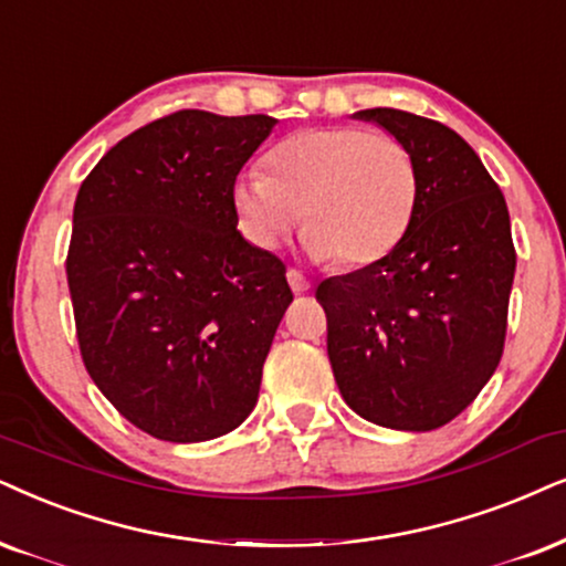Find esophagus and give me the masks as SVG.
<instances>
[{
  "label": "esophagus",
  "instance_id": "esophagus-1",
  "mask_svg": "<svg viewBox=\"0 0 566 566\" xmlns=\"http://www.w3.org/2000/svg\"><path fill=\"white\" fill-rule=\"evenodd\" d=\"M287 282H290V287H292V292H307L311 290V282H307V276L303 274V271H297V269H290L287 271Z\"/></svg>",
  "mask_w": 566,
  "mask_h": 566
}]
</instances>
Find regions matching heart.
Listing matches in <instances>:
<instances>
[{
    "label": "heart",
    "mask_w": 566,
    "mask_h": 566,
    "mask_svg": "<svg viewBox=\"0 0 566 566\" xmlns=\"http://www.w3.org/2000/svg\"><path fill=\"white\" fill-rule=\"evenodd\" d=\"M269 175L248 169L232 203L250 242L274 250L303 209L305 250L342 269L381 261L410 230L418 209V167L395 135L368 127H311L269 154Z\"/></svg>",
    "instance_id": "obj_1"
}]
</instances>
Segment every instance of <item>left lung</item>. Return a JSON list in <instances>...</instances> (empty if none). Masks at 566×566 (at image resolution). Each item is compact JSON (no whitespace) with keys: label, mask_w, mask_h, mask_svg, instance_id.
<instances>
[{"label":"left lung","mask_w":566,"mask_h":566,"mask_svg":"<svg viewBox=\"0 0 566 566\" xmlns=\"http://www.w3.org/2000/svg\"><path fill=\"white\" fill-rule=\"evenodd\" d=\"M410 148L418 209L381 261L318 284L345 402L370 423L433 431L481 395L504 353L517 253L506 200L473 148L436 119L363 109Z\"/></svg>","instance_id":"obj_1"}]
</instances>
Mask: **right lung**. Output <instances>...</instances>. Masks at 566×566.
Masks as SVG:
<instances>
[{
  "mask_svg": "<svg viewBox=\"0 0 566 566\" xmlns=\"http://www.w3.org/2000/svg\"><path fill=\"white\" fill-rule=\"evenodd\" d=\"M274 125L175 112L109 148L77 190L67 284L85 370L154 439H217L259 402L292 290L284 263L238 232L232 188Z\"/></svg>",
  "mask_w": 566,
  "mask_h": 566,
  "instance_id": "1",
  "label": "right lung"
}]
</instances>
